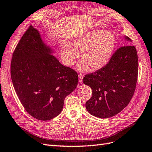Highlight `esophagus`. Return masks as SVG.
I'll return each instance as SVG.
<instances>
[{
  "mask_svg": "<svg viewBox=\"0 0 152 152\" xmlns=\"http://www.w3.org/2000/svg\"><path fill=\"white\" fill-rule=\"evenodd\" d=\"M83 75H79V82H80V83L83 82Z\"/></svg>",
  "mask_w": 152,
  "mask_h": 152,
  "instance_id": "34e87169",
  "label": "esophagus"
}]
</instances>
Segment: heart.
Here are the masks:
<instances>
[{
  "instance_id": "obj_1",
  "label": "heart",
  "mask_w": 152,
  "mask_h": 152,
  "mask_svg": "<svg viewBox=\"0 0 152 152\" xmlns=\"http://www.w3.org/2000/svg\"><path fill=\"white\" fill-rule=\"evenodd\" d=\"M115 44V38L110 30L96 29L76 37L70 43L63 45L61 53L65 63L73 64L81 50V61L77 68L81 71L97 70L107 64L113 54Z\"/></svg>"
}]
</instances>
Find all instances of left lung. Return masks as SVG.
Returning a JSON list of instances; mask_svg holds the SVG:
<instances>
[{
  "label": "left lung",
  "mask_w": 152,
  "mask_h": 152,
  "mask_svg": "<svg viewBox=\"0 0 152 152\" xmlns=\"http://www.w3.org/2000/svg\"><path fill=\"white\" fill-rule=\"evenodd\" d=\"M125 38L131 42L129 37ZM138 71L137 52L129 45L118 48L105 66L85 75L83 83L92 90V97L86 103L89 113L102 118L119 113L134 96Z\"/></svg>",
  "instance_id": "8db88e82"
}]
</instances>
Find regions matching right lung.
<instances>
[{
	"instance_id": "obj_1",
	"label": "right lung",
	"mask_w": 152,
	"mask_h": 152,
	"mask_svg": "<svg viewBox=\"0 0 152 152\" xmlns=\"http://www.w3.org/2000/svg\"><path fill=\"white\" fill-rule=\"evenodd\" d=\"M32 25L19 41L13 53L10 74L13 85L27 113L48 121L61 112L65 97L77 85V72L64 66L52 55Z\"/></svg>"
}]
</instances>
